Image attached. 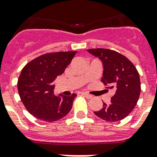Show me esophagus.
<instances>
[{
    "instance_id": "obj_1",
    "label": "esophagus",
    "mask_w": 157,
    "mask_h": 157,
    "mask_svg": "<svg viewBox=\"0 0 157 157\" xmlns=\"http://www.w3.org/2000/svg\"><path fill=\"white\" fill-rule=\"evenodd\" d=\"M82 94H83V95H85V96H86L87 99H91V98H93L92 94H89V93H87V92H82Z\"/></svg>"
}]
</instances>
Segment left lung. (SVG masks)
Here are the masks:
<instances>
[{
  "label": "left lung",
  "instance_id": "left-lung-1",
  "mask_svg": "<svg viewBox=\"0 0 157 157\" xmlns=\"http://www.w3.org/2000/svg\"><path fill=\"white\" fill-rule=\"evenodd\" d=\"M87 51L103 62L101 81L107 88L115 90L111 103H103L102 109L94 113L107 122L124 120L134 109L140 94V79L136 68L128 58L115 50L97 48Z\"/></svg>",
  "mask_w": 157,
  "mask_h": 157
}]
</instances>
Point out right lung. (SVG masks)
I'll return each mask as SVG.
<instances>
[{"label":"right lung","mask_w":157,"mask_h":157,"mask_svg":"<svg viewBox=\"0 0 157 157\" xmlns=\"http://www.w3.org/2000/svg\"><path fill=\"white\" fill-rule=\"evenodd\" d=\"M76 51L42 54L27 63L18 78L21 100L29 113L38 120L54 122L72 108L76 94L55 96L53 82L64 72Z\"/></svg>","instance_id":"1"}]
</instances>
